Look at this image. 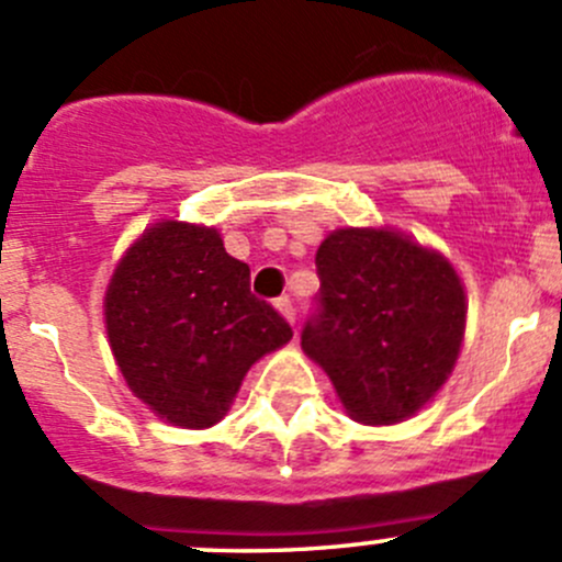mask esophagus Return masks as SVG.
<instances>
[{"mask_svg":"<svg viewBox=\"0 0 562 562\" xmlns=\"http://www.w3.org/2000/svg\"><path fill=\"white\" fill-rule=\"evenodd\" d=\"M274 307L280 310V313H282V317H285V321L296 323V307H293L291 296H280V299H277V302H274Z\"/></svg>","mask_w":562,"mask_h":562,"instance_id":"obj_1","label":"esophagus"}]
</instances>
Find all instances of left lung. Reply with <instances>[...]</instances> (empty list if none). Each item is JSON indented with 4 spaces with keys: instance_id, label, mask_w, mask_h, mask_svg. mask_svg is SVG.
<instances>
[{
    "instance_id": "left-lung-1",
    "label": "left lung",
    "mask_w": 562,
    "mask_h": 562,
    "mask_svg": "<svg viewBox=\"0 0 562 562\" xmlns=\"http://www.w3.org/2000/svg\"><path fill=\"white\" fill-rule=\"evenodd\" d=\"M302 348L364 424L413 416L454 370L464 291L449 260L391 231H334Z\"/></svg>"
}]
</instances>
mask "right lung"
Segmentation results:
<instances>
[{
	"instance_id": "1",
	"label": "right lung",
	"mask_w": 562,
	"mask_h": 562,
	"mask_svg": "<svg viewBox=\"0 0 562 562\" xmlns=\"http://www.w3.org/2000/svg\"><path fill=\"white\" fill-rule=\"evenodd\" d=\"M105 326L124 381L176 427H212L249 367L293 337L214 228L160 223L113 271Z\"/></svg>"
}]
</instances>
